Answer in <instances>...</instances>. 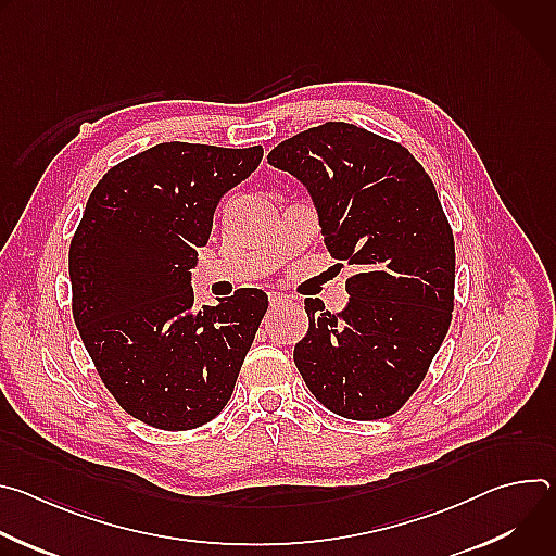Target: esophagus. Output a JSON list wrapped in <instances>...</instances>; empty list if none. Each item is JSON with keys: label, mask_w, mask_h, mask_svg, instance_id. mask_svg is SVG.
<instances>
[{"label": "esophagus", "mask_w": 556, "mask_h": 556, "mask_svg": "<svg viewBox=\"0 0 556 556\" xmlns=\"http://www.w3.org/2000/svg\"><path fill=\"white\" fill-rule=\"evenodd\" d=\"M268 303H270L273 309H279L281 305L292 303V299H290L288 294H281V292H270V294H268Z\"/></svg>", "instance_id": "34e87169"}]
</instances>
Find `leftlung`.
<instances>
[{"mask_svg": "<svg viewBox=\"0 0 556 556\" xmlns=\"http://www.w3.org/2000/svg\"><path fill=\"white\" fill-rule=\"evenodd\" d=\"M309 193L350 303L305 299L294 365L314 399L350 420L399 412L422 382L453 312L455 244L435 187L399 142L350 123L309 127L268 153Z\"/></svg>", "mask_w": 556, "mask_h": 556, "instance_id": "obj_1", "label": "left lung"}]
</instances>
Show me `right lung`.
Segmentation results:
<instances>
[{"mask_svg":"<svg viewBox=\"0 0 556 556\" xmlns=\"http://www.w3.org/2000/svg\"><path fill=\"white\" fill-rule=\"evenodd\" d=\"M264 149L161 142L112 167L70 244L72 314L118 405L144 425L187 431L213 420L268 309L262 290L193 305L191 268L224 193Z\"/></svg>","mask_w":556,"mask_h":556,"instance_id":"obj_1","label":"right lung"}]
</instances>
